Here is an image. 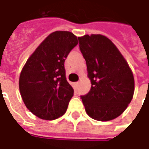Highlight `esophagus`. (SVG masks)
Returning a JSON list of instances; mask_svg holds the SVG:
<instances>
[{
    "label": "esophagus",
    "instance_id": "obj_1",
    "mask_svg": "<svg viewBox=\"0 0 149 149\" xmlns=\"http://www.w3.org/2000/svg\"><path fill=\"white\" fill-rule=\"evenodd\" d=\"M74 87H75V88H78V87H79V81H77V82H74Z\"/></svg>",
    "mask_w": 149,
    "mask_h": 149
}]
</instances>
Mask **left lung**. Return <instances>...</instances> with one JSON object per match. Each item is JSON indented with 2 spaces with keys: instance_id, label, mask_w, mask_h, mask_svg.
Returning <instances> with one entry per match:
<instances>
[{
  "instance_id": "obj_1",
  "label": "left lung",
  "mask_w": 149,
  "mask_h": 149,
  "mask_svg": "<svg viewBox=\"0 0 149 149\" xmlns=\"http://www.w3.org/2000/svg\"><path fill=\"white\" fill-rule=\"evenodd\" d=\"M91 89L81 96L86 111L98 121H109L126 110L134 93L128 63L111 40L100 34L79 38Z\"/></svg>"
}]
</instances>
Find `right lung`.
<instances>
[{
    "instance_id": "obj_1",
    "label": "right lung",
    "mask_w": 149,
    "mask_h": 149,
    "mask_svg": "<svg viewBox=\"0 0 149 149\" xmlns=\"http://www.w3.org/2000/svg\"><path fill=\"white\" fill-rule=\"evenodd\" d=\"M77 45V37L69 31L53 32L23 67L20 94L26 107L38 118L53 120L66 112L74 89L66 79L64 62Z\"/></svg>"
}]
</instances>
